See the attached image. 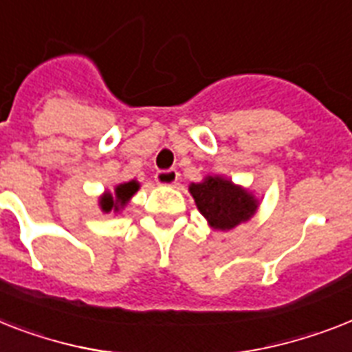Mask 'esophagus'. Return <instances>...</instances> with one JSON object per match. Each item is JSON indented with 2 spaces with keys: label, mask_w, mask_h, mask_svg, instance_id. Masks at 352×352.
Returning a JSON list of instances; mask_svg holds the SVG:
<instances>
[{
  "label": "esophagus",
  "mask_w": 352,
  "mask_h": 352,
  "mask_svg": "<svg viewBox=\"0 0 352 352\" xmlns=\"http://www.w3.org/2000/svg\"><path fill=\"white\" fill-rule=\"evenodd\" d=\"M157 184L161 186H173L179 181V171L177 170H161L155 173Z\"/></svg>",
  "instance_id": "1"
}]
</instances>
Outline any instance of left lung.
Instances as JSON below:
<instances>
[{
  "instance_id": "8db88e82",
  "label": "left lung",
  "mask_w": 352,
  "mask_h": 352,
  "mask_svg": "<svg viewBox=\"0 0 352 352\" xmlns=\"http://www.w3.org/2000/svg\"><path fill=\"white\" fill-rule=\"evenodd\" d=\"M190 193L213 230H233L241 222L250 221L258 208L251 191L221 175H208L202 182H191Z\"/></svg>"
}]
</instances>
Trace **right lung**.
Here are the masks:
<instances>
[{
  "mask_svg": "<svg viewBox=\"0 0 352 352\" xmlns=\"http://www.w3.org/2000/svg\"><path fill=\"white\" fill-rule=\"evenodd\" d=\"M139 191V182L130 181V182H122V184L116 186L113 193L111 191H104L102 197L99 199V206H101L102 213H119V211L128 204L131 197L135 195Z\"/></svg>",
  "mask_w": 352,
  "mask_h": 352,
  "instance_id": "right-lung-1",
  "label": "right lung"
}]
</instances>
